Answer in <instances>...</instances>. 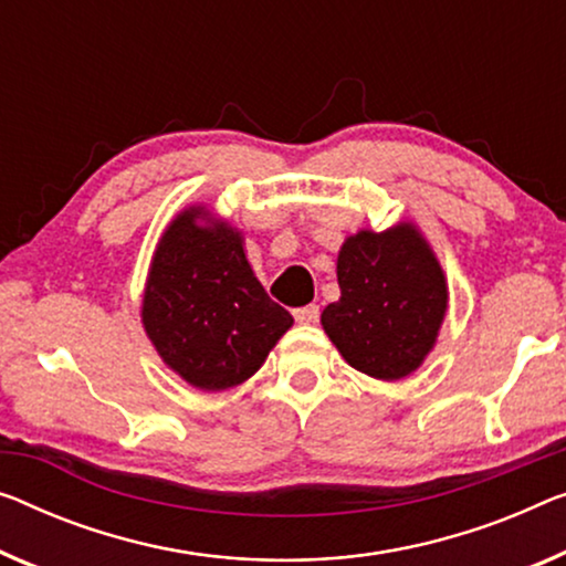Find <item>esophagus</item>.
I'll return each instance as SVG.
<instances>
[{
	"mask_svg": "<svg viewBox=\"0 0 566 566\" xmlns=\"http://www.w3.org/2000/svg\"><path fill=\"white\" fill-rule=\"evenodd\" d=\"M294 319H297L300 325H315L319 319V307L317 305H305V307H297L292 312Z\"/></svg>",
	"mask_w": 566,
	"mask_h": 566,
	"instance_id": "34e87169",
	"label": "esophagus"
}]
</instances>
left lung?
Returning a JSON list of instances; mask_svg holds the SVG:
<instances>
[{"label": "left lung", "instance_id": "obj_1", "mask_svg": "<svg viewBox=\"0 0 566 566\" xmlns=\"http://www.w3.org/2000/svg\"><path fill=\"white\" fill-rule=\"evenodd\" d=\"M340 300L323 310L335 348L360 374L399 381L434 348L447 280L415 223L358 231L337 254Z\"/></svg>", "mask_w": 566, "mask_h": 566}]
</instances>
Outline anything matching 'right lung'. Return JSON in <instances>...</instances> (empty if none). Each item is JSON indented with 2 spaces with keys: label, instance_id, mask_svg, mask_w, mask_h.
I'll list each match as a JSON object with an SVG mask.
<instances>
[{
  "label": "right lung",
  "instance_id": "right-lung-1",
  "mask_svg": "<svg viewBox=\"0 0 566 566\" xmlns=\"http://www.w3.org/2000/svg\"><path fill=\"white\" fill-rule=\"evenodd\" d=\"M142 323L177 376L223 391L256 374L294 319L254 276L243 235L192 206L157 243Z\"/></svg>",
  "mask_w": 566,
  "mask_h": 566
}]
</instances>
